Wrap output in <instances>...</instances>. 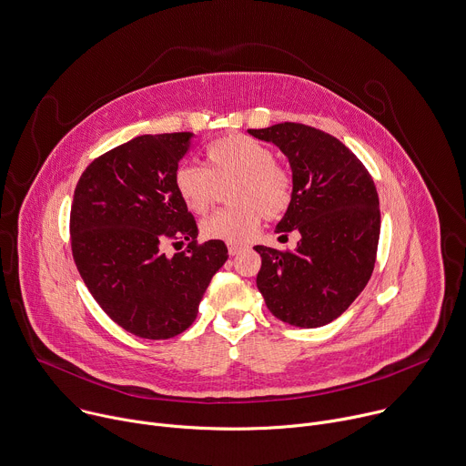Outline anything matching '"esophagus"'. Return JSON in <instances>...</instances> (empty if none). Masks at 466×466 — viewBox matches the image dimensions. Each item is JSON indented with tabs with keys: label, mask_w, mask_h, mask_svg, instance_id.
<instances>
[{
	"label": "esophagus",
	"mask_w": 466,
	"mask_h": 466,
	"mask_svg": "<svg viewBox=\"0 0 466 466\" xmlns=\"http://www.w3.org/2000/svg\"><path fill=\"white\" fill-rule=\"evenodd\" d=\"M228 249H229V255L235 257V255H238V253L244 249V246H240V244H229Z\"/></svg>",
	"instance_id": "1"
}]
</instances>
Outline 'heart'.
Masks as SVG:
<instances>
[{"label": "heart", "instance_id": "heart-1", "mask_svg": "<svg viewBox=\"0 0 466 466\" xmlns=\"http://www.w3.org/2000/svg\"><path fill=\"white\" fill-rule=\"evenodd\" d=\"M228 200L235 204L204 220V235L229 244L248 242L258 229L262 215H283L292 200V176L273 159L262 141L233 134L211 143L206 150V168L181 165L174 174V187L183 206L197 215L211 209L218 187L231 183Z\"/></svg>", "mask_w": 466, "mask_h": 466}]
</instances>
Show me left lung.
<instances>
[{
  "mask_svg": "<svg viewBox=\"0 0 466 466\" xmlns=\"http://www.w3.org/2000/svg\"><path fill=\"white\" fill-rule=\"evenodd\" d=\"M248 134L289 157L292 200L275 233L301 237L294 251L253 248L262 257L257 289L277 319L323 327L350 307L373 273L380 237L375 181L341 141L312 127L281 123Z\"/></svg>",
  "mask_w": 466,
  "mask_h": 466,
  "instance_id": "obj_1",
  "label": "left lung"
}]
</instances>
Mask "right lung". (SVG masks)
Returning a JSON list of instances; mask_svg holds the SVG:
<instances>
[{
	"mask_svg": "<svg viewBox=\"0 0 466 466\" xmlns=\"http://www.w3.org/2000/svg\"><path fill=\"white\" fill-rule=\"evenodd\" d=\"M193 137L137 136L93 161L73 195L71 249L84 285L119 327L147 339L187 330L229 257L222 240L197 244V222L174 187ZM183 238L190 249L167 258L164 246Z\"/></svg>",
	"mask_w": 466,
	"mask_h": 466,
	"instance_id": "add662e5",
	"label": "right lung"
}]
</instances>
